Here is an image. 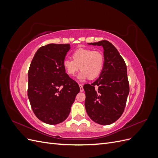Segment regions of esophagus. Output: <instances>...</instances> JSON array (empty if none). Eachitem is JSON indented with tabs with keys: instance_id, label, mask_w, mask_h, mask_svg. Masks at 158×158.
Returning <instances> with one entry per match:
<instances>
[{
	"instance_id": "esophagus-1",
	"label": "esophagus",
	"mask_w": 158,
	"mask_h": 158,
	"mask_svg": "<svg viewBox=\"0 0 158 158\" xmlns=\"http://www.w3.org/2000/svg\"><path fill=\"white\" fill-rule=\"evenodd\" d=\"M79 86H80V92H82L83 91H84V88H83V85H82V84H79Z\"/></svg>"
}]
</instances>
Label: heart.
<instances>
[{"label": "heart", "instance_id": "heart-1", "mask_svg": "<svg viewBox=\"0 0 158 158\" xmlns=\"http://www.w3.org/2000/svg\"><path fill=\"white\" fill-rule=\"evenodd\" d=\"M73 59H64L63 66L69 76H74L79 69L82 70L77 78L84 80L94 79L101 74L104 66V57L100 51L80 48L73 54Z\"/></svg>", "mask_w": 158, "mask_h": 158}]
</instances>
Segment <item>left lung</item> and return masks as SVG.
Returning a JSON list of instances; mask_svg holds the SVG:
<instances>
[{
  "label": "left lung",
  "instance_id": "8db88e82",
  "mask_svg": "<svg viewBox=\"0 0 158 158\" xmlns=\"http://www.w3.org/2000/svg\"><path fill=\"white\" fill-rule=\"evenodd\" d=\"M89 45L102 46L104 66L99 77L84 84L85 108L96 123L108 125L120 118L125 110L129 84L125 62L114 46L107 40Z\"/></svg>",
  "mask_w": 158,
  "mask_h": 158
}]
</instances>
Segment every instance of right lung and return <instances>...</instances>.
Here are the masks:
<instances>
[{
	"mask_svg": "<svg viewBox=\"0 0 158 158\" xmlns=\"http://www.w3.org/2000/svg\"><path fill=\"white\" fill-rule=\"evenodd\" d=\"M70 44H51L37 51L28 71L27 96L40 121L56 125L68 117L80 92L78 84L65 73L63 61Z\"/></svg>",
	"mask_w": 158,
	"mask_h": 158,
	"instance_id": "add662e5",
	"label": "right lung"
}]
</instances>
